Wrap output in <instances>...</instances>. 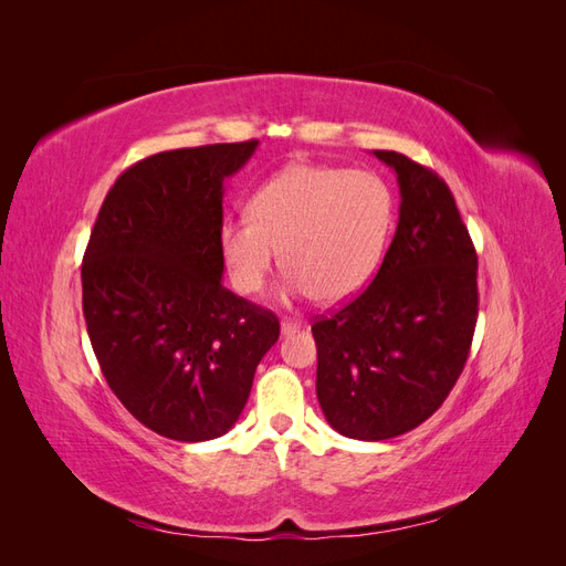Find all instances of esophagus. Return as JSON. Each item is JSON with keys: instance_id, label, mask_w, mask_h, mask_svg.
<instances>
[{"instance_id": "obj_1", "label": "esophagus", "mask_w": 566, "mask_h": 566, "mask_svg": "<svg viewBox=\"0 0 566 566\" xmlns=\"http://www.w3.org/2000/svg\"><path fill=\"white\" fill-rule=\"evenodd\" d=\"M300 328H302V325H300L297 321H287V318L281 321V333H283V335H293V333H297Z\"/></svg>"}]
</instances>
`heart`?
<instances>
[{
	"mask_svg": "<svg viewBox=\"0 0 566 566\" xmlns=\"http://www.w3.org/2000/svg\"><path fill=\"white\" fill-rule=\"evenodd\" d=\"M250 219L221 227V256L233 287H264L283 248L293 295L337 304L354 297L378 269L394 217L382 177L337 165H287L248 202Z\"/></svg>",
	"mask_w": 566,
	"mask_h": 566,
	"instance_id": "b5f03b06",
	"label": "heart"
}]
</instances>
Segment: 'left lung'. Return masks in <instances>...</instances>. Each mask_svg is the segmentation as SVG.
I'll return each mask as SVG.
<instances>
[{"instance_id": "1", "label": "left lung", "mask_w": 566, "mask_h": 566, "mask_svg": "<svg viewBox=\"0 0 566 566\" xmlns=\"http://www.w3.org/2000/svg\"><path fill=\"white\" fill-rule=\"evenodd\" d=\"M399 181V224L373 283L312 325L316 397L333 430L382 441L416 430L449 397L476 325V252L432 169L375 150Z\"/></svg>"}]
</instances>
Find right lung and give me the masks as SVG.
Returning a JSON list of instances; mask_svg holds the SVG:
<instances>
[{"label":"right lung","instance_id":"add662e5","mask_svg":"<svg viewBox=\"0 0 566 566\" xmlns=\"http://www.w3.org/2000/svg\"><path fill=\"white\" fill-rule=\"evenodd\" d=\"M260 142L165 150L108 191L82 262V312L101 373L160 437L227 434L254 370L276 345V314L221 285V200Z\"/></svg>","mask_w":566,"mask_h":566}]
</instances>
